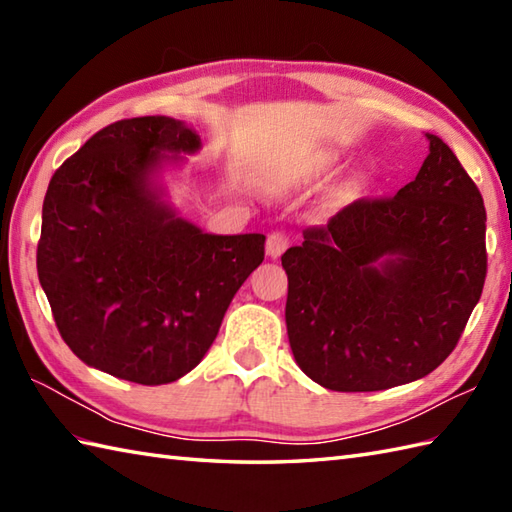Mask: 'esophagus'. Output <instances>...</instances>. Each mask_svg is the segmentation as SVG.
Wrapping results in <instances>:
<instances>
[{
    "label": "esophagus",
    "mask_w": 512,
    "mask_h": 512,
    "mask_svg": "<svg viewBox=\"0 0 512 512\" xmlns=\"http://www.w3.org/2000/svg\"><path fill=\"white\" fill-rule=\"evenodd\" d=\"M286 248H288V237H286V233L275 231V233H270V235H268V242H266V253H268L270 257L277 259L281 253H284Z\"/></svg>",
    "instance_id": "34e87169"
}]
</instances>
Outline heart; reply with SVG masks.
I'll return each mask as SVG.
<instances>
[{
	"instance_id": "obj_1",
	"label": "heart",
	"mask_w": 512,
	"mask_h": 512,
	"mask_svg": "<svg viewBox=\"0 0 512 512\" xmlns=\"http://www.w3.org/2000/svg\"><path fill=\"white\" fill-rule=\"evenodd\" d=\"M336 167H339V160H336V156H325V158L321 160L319 171H321V173H332V171H336Z\"/></svg>"
}]
</instances>
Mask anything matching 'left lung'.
I'll use <instances>...</instances> for the list:
<instances>
[{"label":"left lung","instance_id":"obj_1","mask_svg":"<svg viewBox=\"0 0 512 512\" xmlns=\"http://www.w3.org/2000/svg\"><path fill=\"white\" fill-rule=\"evenodd\" d=\"M394 198H361L281 255L297 365L332 391H378L431 374L482 297L486 211L442 138Z\"/></svg>","mask_w":512,"mask_h":512}]
</instances>
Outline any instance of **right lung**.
<instances>
[{"label": "right lung", "mask_w": 512, "mask_h": 512, "mask_svg": "<svg viewBox=\"0 0 512 512\" xmlns=\"http://www.w3.org/2000/svg\"><path fill=\"white\" fill-rule=\"evenodd\" d=\"M198 149L176 118H125L65 160L43 198L37 273L61 339L129 383L191 372L264 262L262 233H204L160 200L151 176Z\"/></svg>", "instance_id": "add662e5"}]
</instances>
